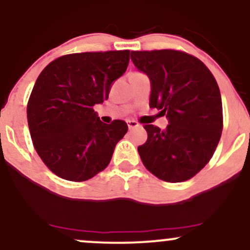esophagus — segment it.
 I'll list each match as a JSON object with an SVG mask.
<instances>
[{
  "label": "esophagus",
  "mask_w": 250,
  "mask_h": 250,
  "mask_svg": "<svg viewBox=\"0 0 250 250\" xmlns=\"http://www.w3.org/2000/svg\"><path fill=\"white\" fill-rule=\"evenodd\" d=\"M127 123H128V127H129V129L136 128V127H139V125H139V122L135 121V120H128Z\"/></svg>",
  "instance_id": "34e87169"
}]
</instances>
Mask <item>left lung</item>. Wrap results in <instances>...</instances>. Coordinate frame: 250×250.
<instances>
[{"mask_svg":"<svg viewBox=\"0 0 250 250\" xmlns=\"http://www.w3.org/2000/svg\"><path fill=\"white\" fill-rule=\"evenodd\" d=\"M131 61L150 79L149 105L169 120L165 130L143 125L148 139L137 147L143 165L166 182L191 179L211 159L222 134L216 80L201 60L181 50L131 51Z\"/></svg>","mask_w":250,"mask_h":250,"instance_id":"left-lung-1","label":"left lung"}]
</instances>
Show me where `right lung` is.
<instances>
[{
	"mask_svg": "<svg viewBox=\"0 0 250 250\" xmlns=\"http://www.w3.org/2000/svg\"><path fill=\"white\" fill-rule=\"evenodd\" d=\"M129 50L63 55L37 77L27 105L34 148L61 179L83 182L107 168L127 123L105 125L94 105L108 100L111 83L127 70Z\"/></svg>",
	"mask_w": 250,
	"mask_h": 250,
	"instance_id": "obj_1",
	"label": "right lung"
}]
</instances>
